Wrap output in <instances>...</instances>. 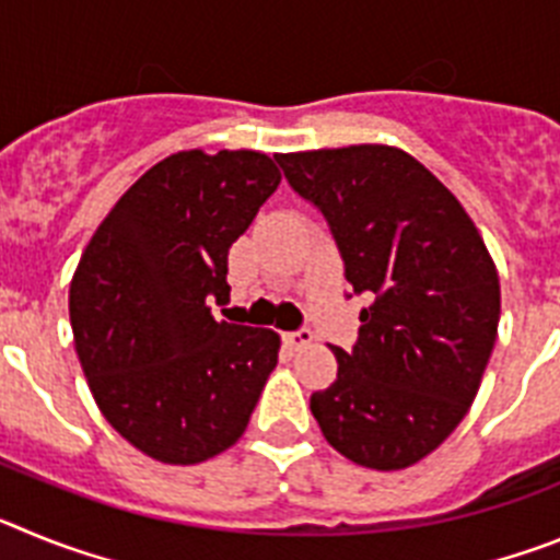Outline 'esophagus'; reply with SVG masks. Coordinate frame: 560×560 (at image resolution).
<instances>
[{"label":"esophagus","instance_id":"34e87169","mask_svg":"<svg viewBox=\"0 0 560 560\" xmlns=\"http://www.w3.org/2000/svg\"><path fill=\"white\" fill-rule=\"evenodd\" d=\"M311 341H314V330L311 328H300V330H294V334H285V345L294 350L305 348V345H311Z\"/></svg>","mask_w":560,"mask_h":560}]
</instances>
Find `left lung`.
<instances>
[{
    "label": "left lung",
    "mask_w": 560,
    "mask_h": 560,
    "mask_svg": "<svg viewBox=\"0 0 560 560\" xmlns=\"http://www.w3.org/2000/svg\"><path fill=\"white\" fill-rule=\"evenodd\" d=\"M330 226L353 294H368L353 350L311 395L325 440L355 465L409 468L477 398L499 328V275L454 192L393 145L277 153Z\"/></svg>",
    "instance_id": "obj_1"
}]
</instances>
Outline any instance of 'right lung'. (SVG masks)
I'll use <instances>...</instances> for the list:
<instances>
[{"mask_svg": "<svg viewBox=\"0 0 560 560\" xmlns=\"http://www.w3.org/2000/svg\"><path fill=\"white\" fill-rule=\"evenodd\" d=\"M280 185L260 151H179L112 207L69 285V323L97 409L133 448L196 465L235 446L280 336L219 323L226 255Z\"/></svg>", "mask_w": 560, "mask_h": 560, "instance_id": "right-lung-1", "label": "right lung"}]
</instances>
